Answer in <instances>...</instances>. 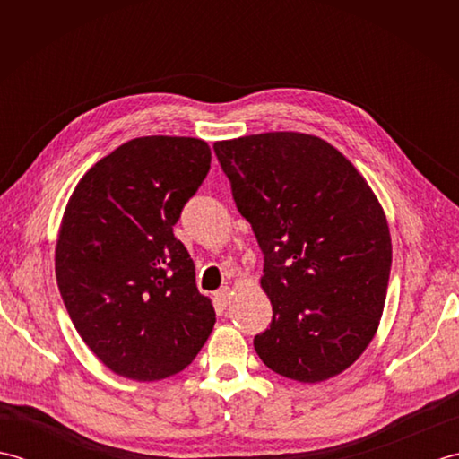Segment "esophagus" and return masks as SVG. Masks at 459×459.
Returning a JSON list of instances; mask_svg holds the SVG:
<instances>
[{"label":"esophagus","instance_id":"esophagus-1","mask_svg":"<svg viewBox=\"0 0 459 459\" xmlns=\"http://www.w3.org/2000/svg\"><path fill=\"white\" fill-rule=\"evenodd\" d=\"M230 298H232V290L229 286L221 288L217 294H214V301H217L221 307H227L230 304Z\"/></svg>","mask_w":459,"mask_h":459}]
</instances>
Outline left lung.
<instances>
[{"mask_svg": "<svg viewBox=\"0 0 459 459\" xmlns=\"http://www.w3.org/2000/svg\"><path fill=\"white\" fill-rule=\"evenodd\" d=\"M264 255L272 324L255 349L274 373L319 383L353 365L383 316L393 245L367 181L321 138L268 132L212 145Z\"/></svg>", "mask_w": 459, "mask_h": 459, "instance_id": "obj_1", "label": "left lung"}]
</instances>
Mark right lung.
<instances>
[{
  "label": "right lung",
  "mask_w": 459,
  "mask_h": 459,
  "mask_svg": "<svg viewBox=\"0 0 459 459\" xmlns=\"http://www.w3.org/2000/svg\"><path fill=\"white\" fill-rule=\"evenodd\" d=\"M209 169L207 142L145 135L102 158L68 199L56 284L79 335L116 375L171 377L211 335V299L173 235Z\"/></svg>",
  "instance_id": "right-lung-1"
}]
</instances>
